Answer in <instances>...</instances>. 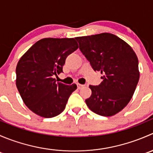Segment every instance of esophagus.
<instances>
[{"label":"esophagus","instance_id":"1","mask_svg":"<svg viewBox=\"0 0 153 153\" xmlns=\"http://www.w3.org/2000/svg\"><path fill=\"white\" fill-rule=\"evenodd\" d=\"M84 86V85H82V84H78V89H81V88H83Z\"/></svg>","mask_w":153,"mask_h":153}]
</instances>
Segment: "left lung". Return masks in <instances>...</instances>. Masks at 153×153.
<instances>
[{
  "label": "left lung",
  "instance_id": "left-lung-1",
  "mask_svg": "<svg viewBox=\"0 0 153 153\" xmlns=\"http://www.w3.org/2000/svg\"><path fill=\"white\" fill-rule=\"evenodd\" d=\"M79 49L103 81L89 86L92 95L85 100L90 110L112 116L130 101L140 77L138 60L132 48L110 33L77 37Z\"/></svg>",
  "mask_w": 153,
  "mask_h": 153
}]
</instances>
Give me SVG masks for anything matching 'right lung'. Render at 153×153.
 Returning a JSON list of instances; mask_svg holds the SVG:
<instances>
[{
  "label": "right lung",
  "instance_id": "right-lung-1",
  "mask_svg": "<svg viewBox=\"0 0 153 153\" xmlns=\"http://www.w3.org/2000/svg\"><path fill=\"white\" fill-rule=\"evenodd\" d=\"M78 48L75 38H43L20 58L16 67V86L32 112L43 118L61 114L76 84L56 82L54 75L63 72L66 58Z\"/></svg>",
  "mask_w": 153,
  "mask_h": 153
}]
</instances>
